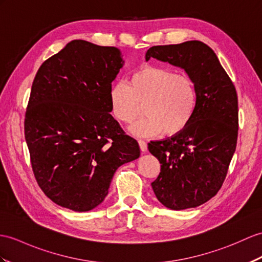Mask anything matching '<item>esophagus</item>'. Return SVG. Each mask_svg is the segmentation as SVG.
<instances>
[{
    "instance_id": "34e87169",
    "label": "esophagus",
    "mask_w": 262,
    "mask_h": 262,
    "mask_svg": "<svg viewBox=\"0 0 262 262\" xmlns=\"http://www.w3.org/2000/svg\"><path fill=\"white\" fill-rule=\"evenodd\" d=\"M139 145H140V149H141L142 152H145L146 150H148V144H146V142L143 141V140H139Z\"/></svg>"
}]
</instances>
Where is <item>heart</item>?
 I'll return each mask as SVG.
<instances>
[{"label":"heart","mask_w":262,"mask_h":262,"mask_svg":"<svg viewBox=\"0 0 262 262\" xmlns=\"http://www.w3.org/2000/svg\"><path fill=\"white\" fill-rule=\"evenodd\" d=\"M110 103L114 116L131 123L144 109L145 117L130 126L137 137H152L162 131L174 136L183 131L196 106V90L192 79L173 70L144 66L132 72L124 82L113 83Z\"/></svg>","instance_id":"heart-1"}]
</instances>
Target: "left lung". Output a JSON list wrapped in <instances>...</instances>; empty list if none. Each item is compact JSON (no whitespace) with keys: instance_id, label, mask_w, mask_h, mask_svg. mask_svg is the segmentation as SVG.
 Returning <instances> with one entry per match:
<instances>
[{"instance_id":"left-lung-1","label":"left lung","mask_w":262,"mask_h":262,"mask_svg":"<svg viewBox=\"0 0 262 262\" xmlns=\"http://www.w3.org/2000/svg\"><path fill=\"white\" fill-rule=\"evenodd\" d=\"M151 57L183 69L196 90L195 111L186 129L148 144L161 164L151 183L153 192L171 210L199 207L220 190L237 146V92L213 50L203 42L152 47L145 60Z\"/></svg>"}]
</instances>
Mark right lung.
<instances>
[{"instance_id": "1", "label": "right lung", "mask_w": 262, "mask_h": 262, "mask_svg": "<svg viewBox=\"0 0 262 262\" xmlns=\"http://www.w3.org/2000/svg\"><path fill=\"white\" fill-rule=\"evenodd\" d=\"M123 64L117 48L73 40L35 75L25 141L37 184L63 208L98 207L117 169L140 157L137 140L110 113L111 83Z\"/></svg>"}]
</instances>
